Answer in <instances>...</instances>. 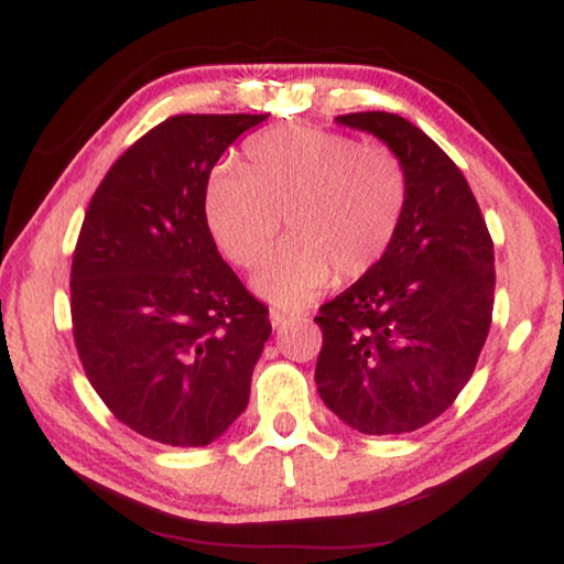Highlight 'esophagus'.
Returning <instances> with one entry per match:
<instances>
[{
  "mask_svg": "<svg viewBox=\"0 0 564 564\" xmlns=\"http://www.w3.org/2000/svg\"><path fill=\"white\" fill-rule=\"evenodd\" d=\"M269 318H272L274 328H284L292 321H303L305 313L297 311V307H276V311L269 313Z\"/></svg>",
  "mask_w": 564,
  "mask_h": 564,
  "instance_id": "esophagus-1",
  "label": "esophagus"
}]
</instances>
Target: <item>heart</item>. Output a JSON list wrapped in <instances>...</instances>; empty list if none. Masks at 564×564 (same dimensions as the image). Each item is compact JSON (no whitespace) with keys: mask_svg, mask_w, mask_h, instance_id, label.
Listing matches in <instances>:
<instances>
[{"mask_svg":"<svg viewBox=\"0 0 564 564\" xmlns=\"http://www.w3.org/2000/svg\"><path fill=\"white\" fill-rule=\"evenodd\" d=\"M405 205V169L390 151L313 126L253 135L243 169L223 164L205 187L207 226L241 267L272 251L288 215L295 241L253 274V288L280 305L321 295L334 272H372L395 243Z\"/></svg>","mask_w":564,"mask_h":564,"instance_id":"heart-1","label":"heart"}]
</instances>
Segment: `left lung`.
<instances>
[{
  "mask_svg": "<svg viewBox=\"0 0 564 564\" xmlns=\"http://www.w3.org/2000/svg\"><path fill=\"white\" fill-rule=\"evenodd\" d=\"M336 122L388 145L405 169L408 205L380 264L315 315V384L346 426L408 434L442 415L475 372L496 292L492 241L467 180L421 128L392 112Z\"/></svg>",
  "mask_w": 564,
  "mask_h": 564,
  "instance_id": "1",
  "label": "left lung"
}]
</instances>
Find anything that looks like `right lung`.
I'll return each mask as SVG.
<instances>
[{"label": "right lung", "instance_id": "1", "mask_svg": "<svg viewBox=\"0 0 564 564\" xmlns=\"http://www.w3.org/2000/svg\"><path fill=\"white\" fill-rule=\"evenodd\" d=\"M267 115H174L110 166L72 264L74 341L91 388L135 434L205 446L249 405L272 323L220 259L213 166Z\"/></svg>", "mask_w": 564, "mask_h": 564}]
</instances>
